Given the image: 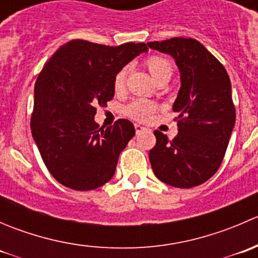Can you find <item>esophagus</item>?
<instances>
[{"label":"esophagus","mask_w":258,"mask_h":258,"mask_svg":"<svg viewBox=\"0 0 258 258\" xmlns=\"http://www.w3.org/2000/svg\"><path fill=\"white\" fill-rule=\"evenodd\" d=\"M135 130H136V134H141V132L145 130V127L139 123H135Z\"/></svg>","instance_id":"34e87169"}]
</instances>
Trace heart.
Returning <instances> with one entry per match:
<instances>
[{
  "label": "heart",
  "instance_id": "heart-1",
  "mask_svg": "<svg viewBox=\"0 0 258 258\" xmlns=\"http://www.w3.org/2000/svg\"><path fill=\"white\" fill-rule=\"evenodd\" d=\"M146 64H147L148 70H150L151 75L155 79L156 82L158 80L162 79H171L173 72L172 63L168 58L162 56H151L150 58L146 59ZM127 76V69L119 70L116 74L113 79V87L116 91L123 90L124 82H126ZM156 111V105L151 101L147 100H135L134 102L130 103L126 107V114L131 118L137 119V121H147L151 118L152 113Z\"/></svg>",
  "mask_w": 258,
  "mask_h": 258
}]
</instances>
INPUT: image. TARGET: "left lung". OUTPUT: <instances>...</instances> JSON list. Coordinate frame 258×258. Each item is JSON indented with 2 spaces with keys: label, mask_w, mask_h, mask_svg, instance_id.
Instances as JSON below:
<instances>
[{
  "label": "left lung",
  "mask_w": 258,
  "mask_h": 258,
  "mask_svg": "<svg viewBox=\"0 0 258 258\" xmlns=\"http://www.w3.org/2000/svg\"><path fill=\"white\" fill-rule=\"evenodd\" d=\"M147 45L171 54L181 74V88L172 107L178 113V134L170 141L162 132H153L151 166L156 177L170 186H199L221 166L235 127L230 77L223 64L195 38L175 37Z\"/></svg>",
  "instance_id": "1"
}]
</instances>
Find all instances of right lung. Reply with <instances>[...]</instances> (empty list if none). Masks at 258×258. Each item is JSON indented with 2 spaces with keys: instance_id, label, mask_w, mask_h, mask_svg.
Listing matches in <instances>:
<instances>
[{
  "instance_id": "right-lung-1",
  "label": "right lung",
  "mask_w": 258,
  "mask_h": 258,
  "mask_svg": "<svg viewBox=\"0 0 258 258\" xmlns=\"http://www.w3.org/2000/svg\"><path fill=\"white\" fill-rule=\"evenodd\" d=\"M147 49L144 42L112 47L72 40L52 54L38 75L31 131L46 167L61 184L90 191L113 177L135 127L121 118L100 128L96 106L112 100L117 72Z\"/></svg>"
}]
</instances>
